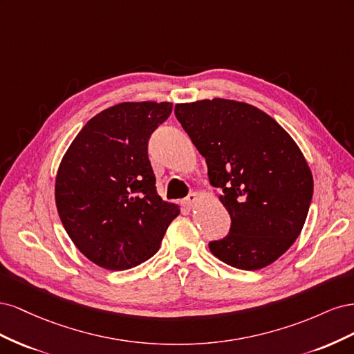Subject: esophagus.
<instances>
[{
  "label": "esophagus",
  "mask_w": 354,
  "mask_h": 354,
  "mask_svg": "<svg viewBox=\"0 0 354 354\" xmlns=\"http://www.w3.org/2000/svg\"><path fill=\"white\" fill-rule=\"evenodd\" d=\"M198 201H199V196H198V194H190L187 198H186V201H185V205L187 207V208H194L196 203H198Z\"/></svg>",
  "instance_id": "34e87169"
}]
</instances>
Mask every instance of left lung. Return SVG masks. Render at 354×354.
I'll return each instance as SVG.
<instances>
[{"mask_svg":"<svg viewBox=\"0 0 354 354\" xmlns=\"http://www.w3.org/2000/svg\"><path fill=\"white\" fill-rule=\"evenodd\" d=\"M176 118L230 214L226 238L209 242L218 260L241 270L276 261L299 236L313 196L307 160L283 128L252 104L212 99L178 103Z\"/></svg>","mask_w":354,"mask_h":354,"instance_id":"8db88e82","label":"left lung"}]
</instances>
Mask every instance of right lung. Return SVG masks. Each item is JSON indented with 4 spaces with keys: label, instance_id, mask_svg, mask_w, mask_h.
Returning a JSON list of instances; mask_svg holds the SVG:
<instances>
[{
    "label": "right lung",
    "instance_id": "obj_1",
    "mask_svg": "<svg viewBox=\"0 0 354 354\" xmlns=\"http://www.w3.org/2000/svg\"><path fill=\"white\" fill-rule=\"evenodd\" d=\"M169 102H124L102 111L73 138L57 169L59 217L75 246L108 270L153 257L178 214L158 195L147 142Z\"/></svg>",
    "mask_w": 354,
    "mask_h": 354
}]
</instances>
